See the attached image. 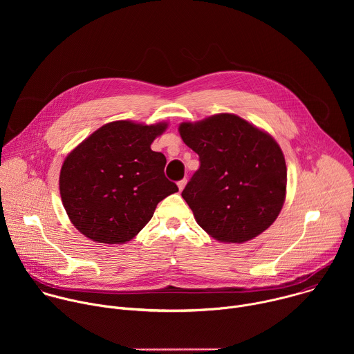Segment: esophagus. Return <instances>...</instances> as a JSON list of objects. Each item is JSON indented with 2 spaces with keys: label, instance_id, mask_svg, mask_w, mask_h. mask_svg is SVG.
I'll return each mask as SVG.
<instances>
[{
  "label": "esophagus",
  "instance_id": "esophagus-1",
  "mask_svg": "<svg viewBox=\"0 0 354 354\" xmlns=\"http://www.w3.org/2000/svg\"><path fill=\"white\" fill-rule=\"evenodd\" d=\"M185 186H186V179H182V180H179V182H178V187H179V190H180V192L183 190V187H185Z\"/></svg>",
  "mask_w": 354,
  "mask_h": 354
}]
</instances>
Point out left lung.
I'll return each instance as SVG.
<instances>
[{
	"label": "left lung",
	"mask_w": 354,
	"mask_h": 354,
	"mask_svg": "<svg viewBox=\"0 0 354 354\" xmlns=\"http://www.w3.org/2000/svg\"><path fill=\"white\" fill-rule=\"evenodd\" d=\"M179 134L200 161L182 192L197 224L217 241L231 243L268 230L281 212L287 185L276 140L231 113L183 122Z\"/></svg>",
	"instance_id": "obj_1"
}]
</instances>
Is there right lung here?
Instances as JSON below:
<instances>
[{"label":"right lung","mask_w":354,"mask_h":354,"mask_svg":"<svg viewBox=\"0 0 354 354\" xmlns=\"http://www.w3.org/2000/svg\"><path fill=\"white\" fill-rule=\"evenodd\" d=\"M167 123H108L77 145L63 162L60 194L74 227L100 243H124L153 217L157 205L178 192L151 149Z\"/></svg>","instance_id":"1"}]
</instances>
